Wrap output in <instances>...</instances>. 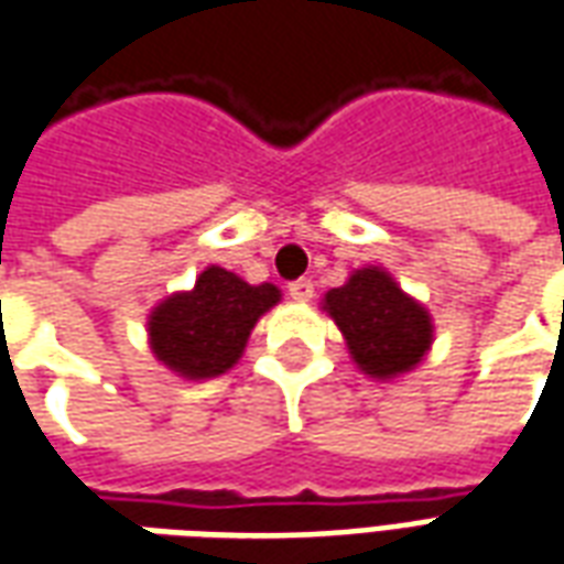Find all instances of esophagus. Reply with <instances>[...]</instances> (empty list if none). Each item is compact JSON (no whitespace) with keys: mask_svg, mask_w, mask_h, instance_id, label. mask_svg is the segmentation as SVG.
Here are the masks:
<instances>
[{"mask_svg":"<svg viewBox=\"0 0 564 564\" xmlns=\"http://www.w3.org/2000/svg\"><path fill=\"white\" fill-rule=\"evenodd\" d=\"M290 295H293L295 302H311L314 299V283L302 278V281L290 283Z\"/></svg>","mask_w":564,"mask_h":564,"instance_id":"esophagus-1","label":"esophagus"}]
</instances>
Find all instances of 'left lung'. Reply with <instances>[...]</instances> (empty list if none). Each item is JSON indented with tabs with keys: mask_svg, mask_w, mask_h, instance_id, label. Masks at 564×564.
<instances>
[{
	"mask_svg": "<svg viewBox=\"0 0 564 564\" xmlns=\"http://www.w3.org/2000/svg\"><path fill=\"white\" fill-rule=\"evenodd\" d=\"M319 305L341 329L356 368L371 380L404 378L435 341L429 307L404 293L383 265L356 269L341 286L323 295Z\"/></svg>",
	"mask_w": 564,
	"mask_h": 564,
	"instance_id": "1",
	"label": "left lung"
}]
</instances>
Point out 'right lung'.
Returning <instances> with one entry per match:
<instances>
[{
    "label": "right lung",
    "mask_w": 564,
    "mask_h": 564,
    "mask_svg": "<svg viewBox=\"0 0 564 564\" xmlns=\"http://www.w3.org/2000/svg\"><path fill=\"white\" fill-rule=\"evenodd\" d=\"M278 302L274 283H247L235 271L208 265L189 290L150 307V354L177 378H220L241 359L259 317Z\"/></svg>",
    "instance_id": "add662e5"
}]
</instances>
